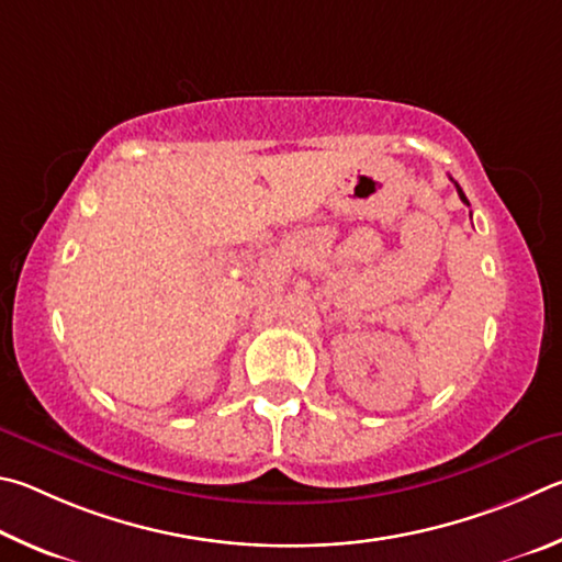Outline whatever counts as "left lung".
I'll use <instances>...</instances> for the list:
<instances>
[{"label": "left lung", "mask_w": 562, "mask_h": 562, "mask_svg": "<svg viewBox=\"0 0 562 562\" xmlns=\"http://www.w3.org/2000/svg\"><path fill=\"white\" fill-rule=\"evenodd\" d=\"M454 184H457V182H454ZM457 192H459V196H461V202H467V204H469V200H467V194H464V192H461V187H459V184H457Z\"/></svg>", "instance_id": "1"}]
</instances>
